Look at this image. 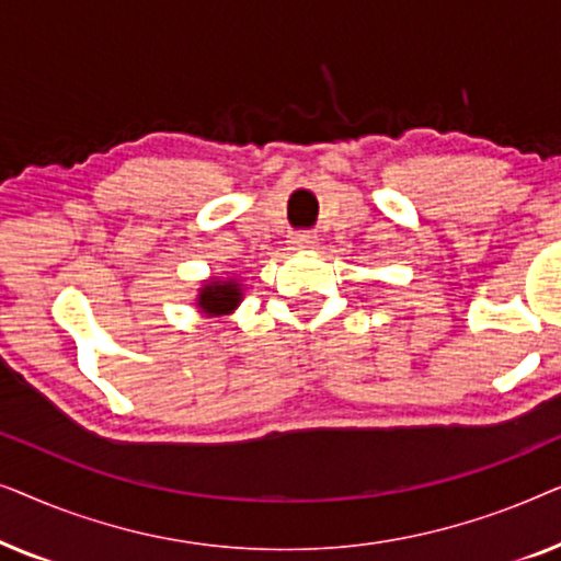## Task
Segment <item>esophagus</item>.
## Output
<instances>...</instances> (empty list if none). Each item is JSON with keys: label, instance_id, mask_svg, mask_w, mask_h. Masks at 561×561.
<instances>
[{"label": "esophagus", "instance_id": "1", "mask_svg": "<svg viewBox=\"0 0 561 561\" xmlns=\"http://www.w3.org/2000/svg\"><path fill=\"white\" fill-rule=\"evenodd\" d=\"M317 240L319 237L313 232H296L294 237H290V244H294L296 250H311V248H317Z\"/></svg>", "mask_w": 561, "mask_h": 561}]
</instances>
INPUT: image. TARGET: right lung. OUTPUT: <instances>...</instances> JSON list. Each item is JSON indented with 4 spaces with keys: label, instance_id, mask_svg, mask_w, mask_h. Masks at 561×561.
I'll return each mask as SVG.
<instances>
[{
    "label": "right lung",
    "instance_id": "right-lung-1",
    "mask_svg": "<svg viewBox=\"0 0 561 561\" xmlns=\"http://www.w3.org/2000/svg\"><path fill=\"white\" fill-rule=\"evenodd\" d=\"M242 301V286L234 278L219 280L211 278L198 288L196 306L206 317H227L232 313Z\"/></svg>",
    "mask_w": 561,
    "mask_h": 561
}]
</instances>
